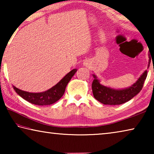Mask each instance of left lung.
Masks as SVG:
<instances>
[{
	"label": "left lung",
	"mask_w": 154,
	"mask_h": 154,
	"mask_svg": "<svg viewBox=\"0 0 154 154\" xmlns=\"http://www.w3.org/2000/svg\"><path fill=\"white\" fill-rule=\"evenodd\" d=\"M149 58L148 67H149L151 62L149 56ZM92 75L94 80L92 84V89L94 97L104 105H117L128 102L140 92L147 77V71L145 70L137 80V82L132 85L124 89H114L103 85L100 83V81L94 74Z\"/></svg>",
	"instance_id": "8db88e82"
}]
</instances>
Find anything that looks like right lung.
<instances>
[{
    "instance_id": "1",
    "label": "right lung",
    "mask_w": 154,
    "mask_h": 154,
    "mask_svg": "<svg viewBox=\"0 0 154 154\" xmlns=\"http://www.w3.org/2000/svg\"><path fill=\"white\" fill-rule=\"evenodd\" d=\"M77 71L76 69H72L71 71L68 72L56 85L43 92L33 93L26 92L20 90L14 85H13V88L18 95L28 102L36 105H49L55 103L64 95L68 83L70 82Z\"/></svg>"
}]
</instances>
